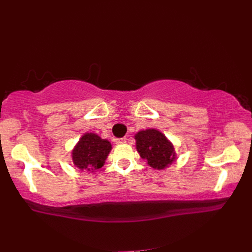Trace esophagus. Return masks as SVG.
I'll return each mask as SVG.
<instances>
[{"instance_id":"1","label":"esophagus","mask_w":252,"mask_h":252,"mask_svg":"<svg viewBox=\"0 0 252 252\" xmlns=\"http://www.w3.org/2000/svg\"><path fill=\"white\" fill-rule=\"evenodd\" d=\"M126 138H125V137H123V138H117L116 140H115V144L116 145H123V144H125V142H126Z\"/></svg>"}]
</instances>
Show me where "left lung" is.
<instances>
[{"label": "left lung", "mask_w": 252, "mask_h": 252, "mask_svg": "<svg viewBox=\"0 0 252 252\" xmlns=\"http://www.w3.org/2000/svg\"><path fill=\"white\" fill-rule=\"evenodd\" d=\"M135 138L137 151L142 159L147 160L150 167L161 170L175 160L172 144L159 130H141Z\"/></svg>", "instance_id": "1"}]
</instances>
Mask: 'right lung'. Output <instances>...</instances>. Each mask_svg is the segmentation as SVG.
Listing matches in <instances>:
<instances>
[{"mask_svg":"<svg viewBox=\"0 0 252 252\" xmlns=\"http://www.w3.org/2000/svg\"><path fill=\"white\" fill-rule=\"evenodd\" d=\"M112 149L111 142L101 137L88 132L79 140L72 153L73 163L79 169L93 171L103 167L105 159Z\"/></svg>","mask_w":252,"mask_h":252,"instance_id":"add662e5","label":"right lung"}]
</instances>
